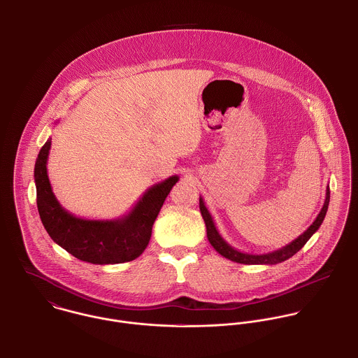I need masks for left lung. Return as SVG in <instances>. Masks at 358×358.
<instances>
[{"instance_id": "8db88e82", "label": "left lung", "mask_w": 358, "mask_h": 358, "mask_svg": "<svg viewBox=\"0 0 358 358\" xmlns=\"http://www.w3.org/2000/svg\"><path fill=\"white\" fill-rule=\"evenodd\" d=\"M328 205H329V186L327 187V194H325V201L324 205L320 210V213L317 215L315 220L310 224V227L307 229L306 231L303 234H301L298 238H295L292 243H289L288 245L277 250V251H273V252H268V254H247V252H241L236 248H233L217 231L216 226H215V222H213V217L212 215L209 213L208 208L205 206L204 200L203 197H200V210H201V215H203V219H204L205 226H206V237H208V241L210 243V245L216 250V252H219L220 255L224 256L226 259H230L233 262H237V263H243V264H277V263H281L289 257L295 255L298 251L302 250V247L306 244L307 241L310 240V237L320 229L325 215H327V210H328Z\"/></svg>"}]
</instances>
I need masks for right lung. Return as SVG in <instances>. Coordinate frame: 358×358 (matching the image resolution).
Instances as JSON below:
<instances>
[{"label":"right lung","instance_id":"obj_1","mask_svg":"<svg viewBox=\"0 0 358 358\" xmlns=\"http://www.w3.org/2000/svg\"><path fill=\"white\" fill-rule=\"evenodd\" d=\"M50 150L51 138L37 157L34 182L40 217L52 240L77 259L94 264L124 263L142 255L150 241L158 212L179 176H169L149 187L122 217L83 219L66 210L52 192L47 171Z\"/></svg>","mask_w":358,"mask_h":358}]
</instances>
